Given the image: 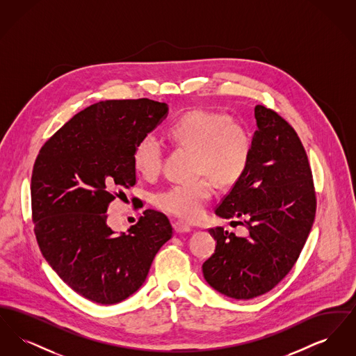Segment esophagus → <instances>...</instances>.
<instances>
[{"label": "esophagus", "mask_w": 356, "mask_h": 356, "mask_svg": "<svg viewBox=\"0 0 356 356\" xmlns=\"http://www.w3.org/2000/svg\"><path fill=\"white\" fill-rule=\"evenodd\" d=\"M173 228L177 234H186V232H191L192 231V227L189 224H186L184 221H175L173 222Z\"/></svg>", "instance_id": "34e87169"}]
</instances>
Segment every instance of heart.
<instances>
[{"label":"heart","instance_id":"b5f03b06","mask_svg":"<svg viewBox=\"0 0 356 356\" xmlns=\"http://www.w3.org/2000/svg\"><path fill=\"white\" fill-rule=\"evenodd\" d=\"M167 135L181 147L196 151L197 173H209L220 184L235 183L247 168L252 141L245 128L220 112L195 109L175 120ZM164 160V148L154 135H145L137 144L135 168L143 177H156ZM215 193V181L204 176L192 181H180L160 191L154 196L157 208L186 220H195L204 213L205 205Z\"/></svg>","mask_w":356,"mask_h":356}]
</instances>
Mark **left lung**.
Here are the masks:
<instances>
[{
	"instance_id": "1",
	"label": "left lung",
	"mask_w": 356,
	"mask_h": 356,
	"mask_svg": "<svg viewBox=\"0 0 356 356\" xmlns=\"http://www.w3.org/2000/svg\"><path fill=\"white\" fill-rule=\"evenodd\" d=\"M257 129L248 165L216 208L231 224L247 228L236 236L211 228L216 250L204 261L207 283L222 295L248 300L271 291L292 270L316 212L312 172L295 129L275 111L254 106Z\"/></svg>"
}]
</instances>
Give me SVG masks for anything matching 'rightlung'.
Masks as SVG:
<instances>
[{"instance_id":"obj_1","label":"right lung","mask_w":356,"mask_h":356,"mask_svg":"<svg viewBox=\"0 0 356 356\" xmlns=\"http://www.w3.org/2000/svg\"><path fill=\"white\" fill-rule=\"evenodd\" d=\"M149 99L106 100L74 115L42 145L32 173L34 234L45 260L79 295L116 305L147 279L172 237L161 212L147 209L128 234L116 235L106 211L136 184L138 141L167 118Z\"/></svg>"}]
</instances>
